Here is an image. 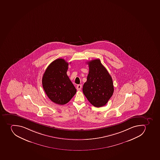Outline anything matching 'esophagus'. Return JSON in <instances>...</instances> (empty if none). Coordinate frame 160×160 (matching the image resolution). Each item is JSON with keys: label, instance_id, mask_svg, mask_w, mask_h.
I'll use <instances>...</instances> for the list:
<instances>
[{"label": "esophagus", "instance_id": "obj_1", "mask_svg": "<svg viewBox=\"0 0 160 160\" xmlns=\"http://www.w3.org/2000/svg\"><path fill=\"white\" fill-rule=\"evenodd\" d=\"M82 85H78L77 86V89L78 91H80L81 90V89H82Z\"/></svg>", "mask_w": 160, "mask_h": 160}]
</instances>
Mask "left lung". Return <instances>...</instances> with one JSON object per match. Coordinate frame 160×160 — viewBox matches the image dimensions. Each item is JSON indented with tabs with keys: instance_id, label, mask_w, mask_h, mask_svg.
<instances>
[{
	"instance_id": "1",
	"label": "left lung",
	"mask_w": 160,
	"mask_h": 160,
	"mask_svg": "<svg viewBox=\"0 0 160 160\" xmlns=\"http://www.w3.org/2000/svg\"><path fill=\"white\" fill-rule=\"evenodd\" d=\"M89 72L82 91L88 101L96 108L104 106L114 91L112 79L99 59L87 62Z\"/></svg>"
}]
</instances>
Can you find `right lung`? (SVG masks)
<instances>
[{"label": "right lung", "mask_w": 160, "mask_h": 160, "mask_svg": "<svg viewBox=\"0 0 160 160\" xmlns=\"http://www.w3.org/2000/svg\"><path fill=\"white\" fill-rule=\"evenodd\" d=\"M68 67V63L64 59H56L46 69L42 79V87L48 97L59 105L68 103L77 92L67 76Z\"/></svg>", "instance_id": "add662e5"}]
</instances>
